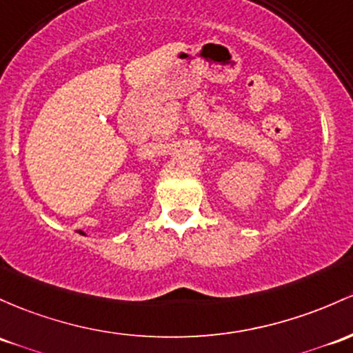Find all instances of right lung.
<instances>
[{
  "label": "right lung",
  "instance_id": "right-lung-1",
  "mask_svg": "<svg viewBox=\"0 0 353 353\" xmlns=\"http://www.w3.org/2000/svg\"><path fill=\"white\" fill-rule=\"evenodd\" d=\"M80 234H85V233H82V231H80Z\"/></svg>",
  "mask_w": 353,
  "mask_h": 353
}]
</instances>
